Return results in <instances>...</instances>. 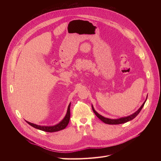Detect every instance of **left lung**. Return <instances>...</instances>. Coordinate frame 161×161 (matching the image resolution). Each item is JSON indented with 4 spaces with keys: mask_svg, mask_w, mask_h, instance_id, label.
I'll return each instance as SVG.
<instances>
[{
    "mask_svg": "<svg viewBox=\"0 0 161 161\" xmlns=\"http://www.w3.org/2000/svg\"><path fill=\"white\" fill-rule=\"evenodd\" d=\"M147 100V99H146ZM146 100L143 103V104H142V106L140 107V108L137 110V111H136L134 113H133L132 114H130V116H128V117H124V118H120V119H108V118H105L103 116H101V114H99V113H97L96 110L94 109V108H93L92 106V110L94 112L96 115L101 120L103 121L104 123L105 124H111V125H115V124H124V123H125V122H127L131 120H132L133 119H134L137 114H139V113L141 111L142 109L143 108L145 102H146Z\"/></svg>",
    "mask_w": 161,
    "mask_h": 161,
    "instance_id": "left-lung-1",
    "label": "left lung"
}]
</instances>
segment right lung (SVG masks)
<instances>
[{"label":"right lung","mask_w":161,"mask_h":161,"mask_svg":"<svg viewBox=\"0 0 161 161\" xmlns=\"http://www.w3.org/2000/svg\"><path fill=\"white\" fill-rule=\"evenodd\" d=\"M70 106L71 104H69L68 108H67V113L66 115L65 116L64 119L58 124L53 125V126H41V125H38L32 123H31L29 122L26 121L29 125H31V126H32L33 127L45 131V132H57L60 130H62L64 129H65L67 125H68L69 122V119H70Z\"/></svg>","instance_id":"add662e5"}]
</instances>
